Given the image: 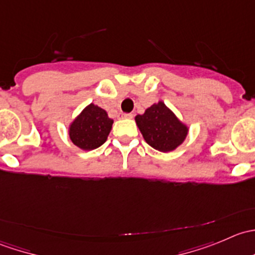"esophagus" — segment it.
<instances>
[{
    "label": "esophagus",
    "mask_w": 255,
    "mask_h": 255,
    "mask_svg": "<svg viewBox=\"0 0 255 255\" xmlns=\"http://www.w3.org/2000/svg\"><path fill=\"white\" fill-rule=\"evenodd\" d=\"M121 118H133L132 113H120Z\"/></svg>",
    "instance_id": "esophagus-1"
}]
</instances>
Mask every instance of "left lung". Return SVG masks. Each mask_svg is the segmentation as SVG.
<instances>
[{"label": "left lung", "instance_id": "1", "mask_svg": "<svg viewBox=\"0 0 255 255\" xmlns=\"http://www.w3.org/2000/svg\"><path fill=\"white\" fill-rule=\"evenodd\" d=\"M135 122L145 142L164 153L177 148L187 135L186 126L177 120L164 102H158L149 107L144 115H138Z\"/></svg>", "mask_w": 255, "mask_h": 255}]
</instances>
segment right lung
I'll list each match as a JSON object with an SVG mask.
<instances>
[{"mask_svg":"<svg viewBox=\"0 0 255 255\" xmlns=\"http://www.w3.org/2000/svg\"><path fill=\"white\" fill-rule=\"evenodd\" d=\"M113 121L101 107L89 105L70 126L71 142L84 150H92L107 140Z\"/></svg>","mask_w":255,"mask_h":255,"instance_id":"obj_1","label":"right lung"}]
</instances>
